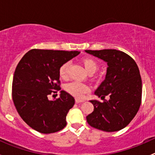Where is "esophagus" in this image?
Instances as JSON below:
<instances>
[{
    "label": "esophagus",
    "mask_w": 155,
    "mask_h": 155,
    "mask_svg": "<svg viewBox=\"0 0 155 155\" xmlns=\"http://www.w3.org/2000/svg\"><path fill=\"white\" fill-rule=\"evenodd\" d=\"M84 102L83 100H79V99H76V104H80V103Z\"/></svg>",
    "instance_id": "esophagus-1"
}]
</instances>
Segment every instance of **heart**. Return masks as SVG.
Masks as SVG:
<instances>
[{
    "instance_id": "obj_1",
    "label": "heart",
    "mask_w": 155,
    "mask_h": 155,
    "mask_svg": "<svg viewBox=\"0 0 155 155\" xmlns=\"http://www.w3.org/2000/svg\"><path fill=\"white\" fill-rule=\"evenodd\" d=\"M82 63L84 68L87 70L89 75H92L97 70L99 65L95 59L90 57H85L82 59ZM70 67V62H65L59 68V76L61 79H65L68 76V69ZM65 90L72 96L78 99L83 97L85 94L89 92V87L86 85L80 82H74L69 83L65 86Z\"/></svg>"
}]
</instances>
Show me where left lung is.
Here are the masks:
<instances>
[{
	"label": "left lung",
	"mask_w": 155,
	"mask_h": 155,
	"mask_svg": "<svg viewBox=\"0 0 155 155\" xmlns=\"http://www.w3.org/2000/svg\"><path fill=\"white\" fill-rule=\"evenodd\" d=\"M85 52L107 62L108 68L104 82L94 94L104 102L90 101L94 111L86 117L89 125L107 132L123 129L135 117L142 99V79L135 61L126 53L116 49L85 50Z\"/></svg>",
	"instance_id": "1"
}]
</instances>
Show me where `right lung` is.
<instances>
[{
  "mask_svg": "<svg viewBox=\"0 0 155 155\" xmlns=\"http://www.w3.org/2000/svg\"><path fill=\"white\" fill-rule=\"evenodd\" d=\"M78 51L31 49L20 60L12 79L14 105L23 121L41 134H51L67 125L66 116L75 100L64 91L55 101L48 95L61 90L59 68Z\"/></svg>",
  "mask_w": 155,
  "mask_h": 155,
  "instance_id": "right-lung-1",
  "label": "right lung"
}]
</instances>
